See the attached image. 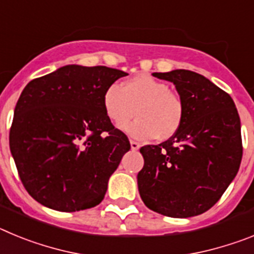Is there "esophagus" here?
<instances>
[{
	"mask_svg": "<svg viewBox=\"0 0 254 254\" xmlns=\"http://www.w3.org/2000/svg\"><path fill=\"white\" fill-rule=\"evenodd\" d=\"M129 143H131V149L132 150H138V149H140V143L136 142V141L131 140V141H129Z\"/></svg>",
	"mask_w": 254,
	"mask_h": 254,
	"instance_id": "obj_1",
	"label": "esophagus"
}]
</instances>
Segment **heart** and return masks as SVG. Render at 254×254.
Wrapping results in <instances>:
<instances>
[{
    "mask_svg": "<svg viewBox=\"0 0 254 254\" xmlns=\"http://www.w3.org/2000/svg\"><path fill=\"white\" fill-rule=\"evenodd\" d=\"M107 118L116 127H123L136 114L137 120L126 127L132 137L140 140H169L185 122L186 107L167 82L147 73H138L120 85L113 84L103 94Z\"/></svg>",
    "mask_w": 254,
    "mask_h": 254,
    "instance_id": "heart-1",
    "label": "heart"
}]
</instances>
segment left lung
Returning <instances> with one entry per match:
<instances>
[{"mask_svg":"<svg viewBox=\"0 0 254 254\" xmlns=\"http://www.w3.org/2000/svg\"><path fill=\"white\" fill-rule=\"evenodd\" d=\"M176 85L186 107L176 136L140 149L138 192L150 210L169 217L203 214L223 196L241 167V118L232 96L188 69L154 72Z\"/></svg>","mask_w":254,"mask_h":254,"instance_id":"1","label":"left lung"}]
</instances>
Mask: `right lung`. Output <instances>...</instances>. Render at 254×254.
I'll return each instance as SVG.
<instances>
[{"instance_id": "right-lung-1", "label": "right lung", "mask_w": 254, "mask_h": 254, "mask_svg": "<svg viewBox=\"0 0 254 254\" xmlns=\"http://www.w3.org/2000/svg\"><path fill=\"white\" fill-rule=\"evenodd\" d=\"M127 75L68 64L26 85L13 112L10 150L35 201L64 212L102 202L109 177L131 149L105 116L103 94Z\"/></svg>"}]
</instances>
